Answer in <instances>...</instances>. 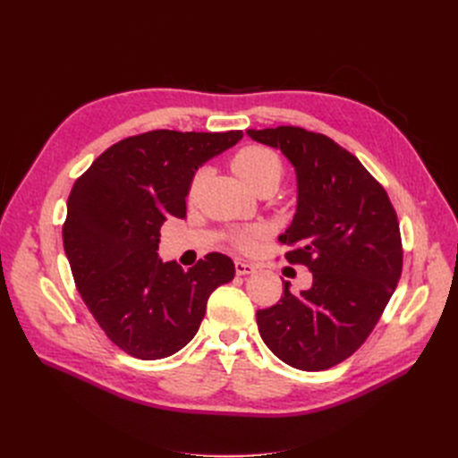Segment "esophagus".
<instances>
[{
    "label": "esophagus",
    "instance_id": "esophagus-1",
    "mask_svg": "<svg viewBox=\"0 0 458 458\" xmlns=\"http://www.w3.org/2000/svg\"><path fill=\"white\" fill-rule=\"evenodd\" d=\"M234 269H237V275H252L256 273V266L242 259H234Z\"/></svg>",
    "mask_w": 458,
    "mask_h": 458
}]
</instances>
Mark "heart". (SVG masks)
I'll use <instances>...</instances> for the list:
<instances>
[{
  "mask_svg": "<svg viewBox=\"0 0 458 458\" xmlns=\"http://www.w3.org/2000/svg\"><path fill=\"white\" fill-rule=\"evenodd\" d=\"M233 170L239 174L242 182L250 187L254 192L266 185H279L283 177V164L276 158L275 152L263 147H246L239 150L233 158ZM206 179V170H199L197 175L192 177V183L189 189V195L195 197L199 189L202 187ZM258 237V231L241 233L234 237V242L241 248H250L254 239Z\"/></svg>",
  "mask_w": 458,
  "mask_h": 458,
  "instance_id": "heart-1",
  "label": "heart"
}]
</instances>
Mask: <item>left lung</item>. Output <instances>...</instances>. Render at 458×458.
<instances>
[{
    "instance_id": "1",
    "label": "left lung",
    "mask_w": 458,
    "mask_h": 458,
    "mask_svg": "<svg viewBox=\"0 0 458 458\" xmlns=\"http://www.w3.org/2000/svg\"><path fill=\"white\" fill-rule=\"evenodd\" d=\"M279 148L296 172V214L279 241L293 246L313 284L296 296L284 283L276 306L259 310L267 348L300 370H325L348 359L367 336L397 286L403 252L394 206L352 152L303 128L248 130Z\"/></svg>"
}]
</instances>
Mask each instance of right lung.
Returning <instances> with one entry per match:
<instances>
[{"label":"right lung","mask_w":458,"mask_h":458,"mask_svg":"<svg viewBox=\"0 0 458 458\" xmlns=\"http://www.w3.org/2000/svg\"><path fill=\"white\" fill-rule=\"evenodd\" d=\"M241 140V130L147 131L106 148L76 179L64 252L81 300L126 353L164 359L182 350L197 335L208 298L234 276L225 254H206L185 271L157 250L165 217H185L197 170Z\"/></svg>","instance_id":"right-lung-1"}]
</instances>
